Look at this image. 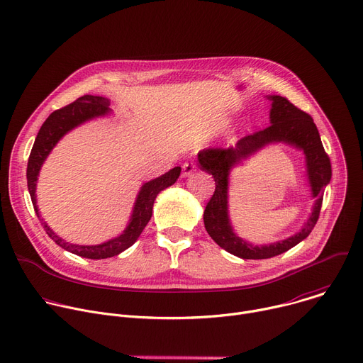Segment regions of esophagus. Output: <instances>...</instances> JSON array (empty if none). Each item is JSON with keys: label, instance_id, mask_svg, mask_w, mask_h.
Instances as JSON below:
<instances>
[{"label": "esophagus", "instance_id": "1", "mask_svg": "<svg viewBox=\"0 0 363 363\" xmlns=\"http://www.w3.org/2000/svg\"><path fill=\"white\" fill-rule=\"evenodd\" d=\"M195 168H196V165H195L194 161L185 162V164L182 165V177H189V175H192V174L195 172Z\"/></svg>", "mask_w": 363, "mask_h": 363}]
</instances>
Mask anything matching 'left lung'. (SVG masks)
<instances>
[{
	"instance_id": "left-lung-1",
	"label": "left lung",
	"mask_w": 363,
	"mask_h": 363,
	"mask_svg": "<svg viewBox=\"0 0 363 363\" xmlns=\"http://www.w3.org/2000/svg\"><path fill=\"white\" fill-rule=\"evenodd\" d=\"M269 99L272 100V125L269 128L241 138L235 146L208 147L198 152L199 168L213 175L216 181V191L203 211L205 230L221 248L244 260H262L279 255L312 233L319 220L325 188L332 178L330 160L312 116L296 108L286 97L269 96ZM276 141H284L303 150L311 190L317 201L313 214L297 235L273 245L252 246L238 238L230 227L228 217V177L234 166L269 143Z\"/></svg>"
}]
</instances>
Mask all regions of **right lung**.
<instances>
[{"instance_id": "1", "label": "right lung", "mask_w": 363, "mask_h": 363, "mask_svg": "<svg viewBox=\"0 0 363 363\" xmlns=\"http://www.w3.org/2000/svg\"><path fill=\"white\" fill-rule=\"evenodd\" d=\"M109 105L111 101L106 97L84 94L77 100H74L73 103H70V105L51 113L40 128L30 153L28 165H27V185H28L30 196H31L37 216H38V208H37V199H35V185L38 179V172L41 169L43 162L48 157V153L67 132H70L76 126L90 119L108 115L111 112ZM179 174H181V167H175L167 174L143 184L138 194V198L133 206V213L126 230L119 237L112 238L106 242H101L97 245L70 244V242H66L63 238H60L45 223H43V227L48 234V237L57 245H60L62 248L76 255L91 258V260H101V258H109V257L118 255L126 248H129L139 238L140 233L143 231V228L146 227V224L152 217L155 198H157V195L161 191L175 184Z\"/></svg>"}]
</instances>
